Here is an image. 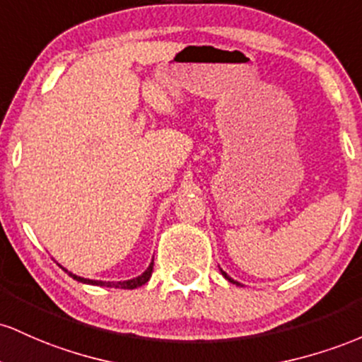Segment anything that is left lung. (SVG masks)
<instances>
[{"mask_svg":"<svg viewBox=\"0 0 362 362\" xmlns=\"http://www.w3.org/2000/svg\"><path fill=\"white\" fill-rule=\"evenodd\" d=\"M221 274H222V275H224V277H226V280H229V282H230V284H235V286H241V284H239V282H238V280L230 279V277H229V275H227V274H226V272H224V270H222V269H221Z\"/></svg>","mask_w":362,"mask_h":362,"instance_id":"1","label":"left lung"}]
</instances>
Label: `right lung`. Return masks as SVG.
<instances>
[{
	"label": "right lung",
	"instance_id": "right-lung-1",
	"mask_svg": "<svg viewBox=\"0 0 362 362\" xmlns=\"http://www.w3.org/2000/svg\"><path fill=\"white\" fill-rule=\"evenodd\" d=\"M61 267V265H59ZM63 269V267H61ZM64 272H68L66 269H63ZM152 270H153V262L150 263L148 269L144 272L141 275H138L135 279H129V280H123V282H104V280H90V279H83V277H78V275L71 274V272H68V275H70L71 279L78 280V282H83V284H90V286H100V287H115V289H136V287L144 286V284L148 282V279L152 277Z\"/></svg>",
	"mask_w": 362,
	"mask_h": 362
}]
</instances>
